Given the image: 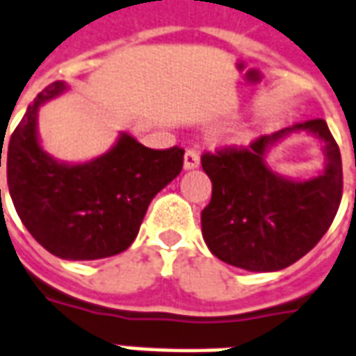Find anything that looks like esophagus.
Here are the masks:
<instances>
[{
	"instance_id": "34e87169",
	"label": "esophagus",
	"mask_w": 356,
	"mask_h": 356,
	"mask_svg": "<svg viewBox=\"0 0 356 356\" xmlns=\"http://www.w3.org/2000/svg\"><path fill=\"white\" fill-rule=\"evenodd\" d=\"M200 165V154L196 149H188V151L185 152V160H183V168H185L186 171L188 170H196Z\"/></svg>"
}]
</instances>
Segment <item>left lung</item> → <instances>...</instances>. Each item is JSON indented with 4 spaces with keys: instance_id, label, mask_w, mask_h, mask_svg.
<instances>
[{
    "instance_id": "obj_1",
    "label": "left lung",
    "mask_w": 356,
    "mask_h": 356,
    "mask_svg": "<svg viewBox=\"0 0 356 356\" xmlns=\"http://www.w3.org/2000/svg\"><path fill=\"white\" fill-rule=\"evenodd\" d=\"M302 131L321 141L325 164L313 178H286L267 154ZM202 168L213 183L202 236L218 260L247 272H277L302 259L330 228L341 200V156L323 118L264 136L249 149L207 152Z\"/></svg>"
}]
</instances>
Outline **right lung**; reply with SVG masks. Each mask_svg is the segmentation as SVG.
<instances>
[{
  "label": "right lung",
  "mask_w": 356,
  "mask_h": 356,
  "mask_svg": "<svg viewBox=\"0 0 356 356\" xmlns=\"http://www.w3.org/2000/svg\"><path fill=\"white\" fill-rule=\"evenodd\" d=\"M70 90L49 84L26 109L5 151L9 194L35 241L64 260H97L126 251L149 204L181 173L185 151L147 149L128 131L104 154L64 162L44 151L39 111ZM0 149V168H1ZM1 194V188H0Z\"/></svg>",
  "instance_id": "add662e5"
}]
</instances>
